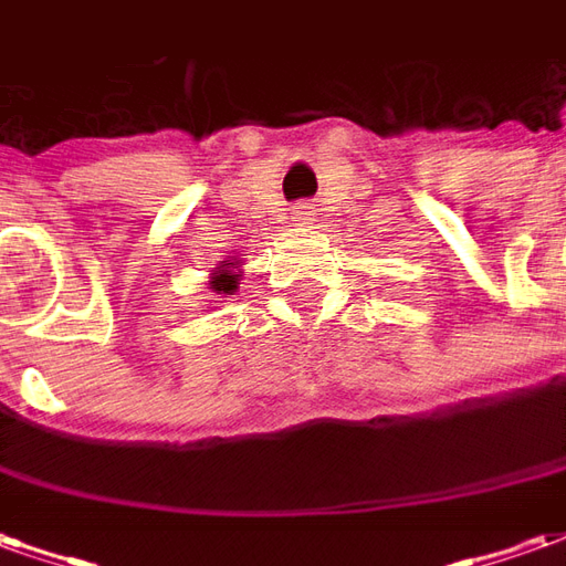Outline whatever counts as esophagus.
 <instances>
[{
	"label": "esophagus",
	"instance_id": "1",
	"mask_svg": "<svg viewBox=\"0 0 566 566\" xmlns=\"http://www.w3.org/2000/svg\"><path fill=\"white\" fill-rule=\"evenodd\" d=\"M294 221L300 223V227H308V223L315 221V206H296Z\"/></svg>",
	"mask_w": 566,
	"mask_h": 566
}]
</instances>
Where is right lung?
Listing matches in <instances>:
<instances>
[{
	"label": "right lung",
	"mask_w": 566,
	"mask_h": 566,
	"mask_svg": "<svg viewBox=\"0 0 566 566\" xmlns=\"http://www.w3.org/2000/svg\"><path fill=\"white\" fill-rule=\"evenodd\" d=\"M242 272V263L239 260H221L214 270H211L209 275V291L211 294H221V296H233L235 291H239V275ZM218 303V300H214Z\"/></svg>",
	"instance_id": "1"
}]
</instances>
